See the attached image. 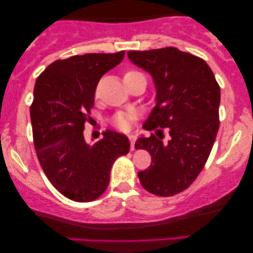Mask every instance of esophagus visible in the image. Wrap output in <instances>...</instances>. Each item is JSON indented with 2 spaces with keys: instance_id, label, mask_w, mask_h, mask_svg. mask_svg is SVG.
<instances>
[{
  "instance_id": "esophagus-1",
  "label": "esophagus",
  "mask_w": 253,
  "mask_h": 253,
  "mask_svg": "<svg viewBox=\"0 0 253 253\" xmlns=\"http://www.w3.org/2000/svg\"><path fill=\"white\" fill-rule=\"evenodd\" d=\"M128 139L130 141V150H134V143H135V135L134 134H129Z\"/></svg>"
}]
</instances>
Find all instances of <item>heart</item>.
Segmentation results:
<instances>
[{"label":"heart","mask_w":253,"mask_h":253,"mask_svg":"<svg viewBox=\"0 0 253 253\" xmlns=\"http://www.w3.org/2000/svg\"><path fill=\"white\" fill-rule=\"evenodd\" d=\"M138 77H144V75L141 72L134 70V69H129V70H126L124 74V80L125 82H128L130 80H134V78ZM133 121H134V115L132 113H119L113 119V124L114 126L119 128L120 130H129L130 127H132Z\"/></svg>","instance_id":"heart-1"}]
</instances>
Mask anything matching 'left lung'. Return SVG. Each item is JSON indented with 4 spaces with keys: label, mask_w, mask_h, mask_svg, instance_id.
<instances>
[{
    "label": "left lung",
    "mask_w": 253,
    "mask_h": 253,
    "mask_svg": "<svg viewBox=\"0 0 253 253\" xmlns=\"http://www.w3.org/2000/svg\"><path fill=\"white\" fill-rule=\"evenodd\" d=\"M130 62L152 76L156 106L135 149L149 151L151 165L139 171L141 185L157 196L185 190L201 172L219 129L220 86L201 58L176 47L127 52ZM169 140L163 142V128Z\"/></svg>",
    "instance_id": "1"
}]
</instances>
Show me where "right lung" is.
<instances>
[{"mask_svg": "<svg viewBox=\"0 0 253 253\" xmlns=\"http://www.w3.org/2000/svg\"><path fill=\"white\" fill-rule=\"evenodd\" d=\"M124 56L120 51L56 60L34 85L31 121L38 159L52 185L72 201L102 195L113 163L129 151L128 138L114 130L107 129L92 145L83 135L98 81Z\"/></svg>", "mask_w": 253, "mask_h": 253, "instance_id": "add662e5", "label": "right lung"}]
</instances>
